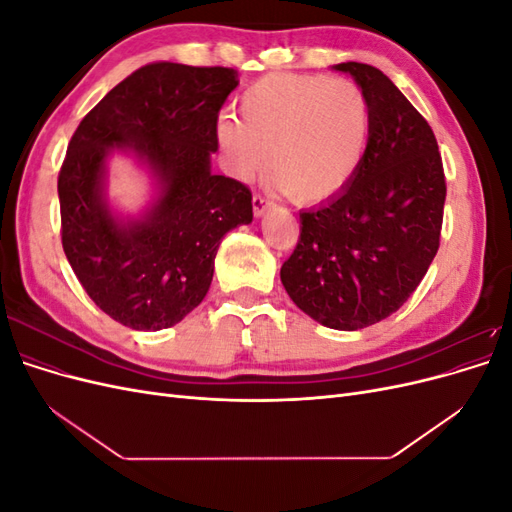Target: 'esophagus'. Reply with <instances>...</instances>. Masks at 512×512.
Instances as JSON below:
<instances>
[{"label":"esophagus","mask_w":512,"mask_h":512,"mask_svg":"<svg viewBox=\"0 0 512 512\" xmlns=\"http://www.w3.org/2000/svg\"><path fill=\"white\" fill-rule=\"evenodd\" d=\"M252 207H254V215H256V218H260V215L271 207V200H269L265 194L256 192L254 198H252Z\"/></svg>","instance_id":"obj_1"}]
</instances>
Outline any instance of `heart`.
<instances>
[{"label":"heart","mask_w":512,"mask_h":512,"mask_svg":"<svg viewBox=\"0 0 512 512\" xmlns=\"http://www.w3.org/2000/svg\"><path fill=\"white\" fill-rule=\"evenodd\" d=\"M371 134L365 91L322 74H271L243 91L237 121L218 123V141L241 179L269 175L297 203H320L361 168Z\"/></svg>","instance_id":"1"}]
</instances>
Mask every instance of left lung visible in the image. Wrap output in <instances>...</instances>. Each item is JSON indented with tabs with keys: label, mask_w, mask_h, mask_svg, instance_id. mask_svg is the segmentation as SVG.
Here are the masks:
<instances>
[{
	"label": "left lung",
	"mask_w": 512,
	"mask_h": 512,
	"mask_svg": "<svg viewBox=\"0 0 512 512\" xmlns=\"http://www.w3.org/2000/svg\"><path fill=\"white\" fill-rule=\"evenodd\" d=\"M371 106L361 168L327 203L299 213L282 284L307 316L356 331L408 301L440 247L446 179L425 117L374 66L346 61Z\"/></svg>",
	"instance_id": "8db88e82"
}]
</instances>
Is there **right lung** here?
Masks as SVG:
<instances>
[{
	"instance_id": "right-lung-1",
	"label": "right lung",
	"mask_w": 512,
	"mask_h": 512,
	"mask_svg": "<svg viewBox=\"0 0 512 512\" xmlns=\"http://www.w3.org/2000/svg\"><path fill=\"white\" fill-rule=\"evenodd\" d=\"M239 72L153 61L91 108L72 134L57 177L61 245L104 314L136 331L188 316L213 280L228 230L252 222L245 183L211 173L218 117ZM136 152L163 185L143 221L121 225L101 198L105 156Z\"/></svg>"
}]
</instances>
